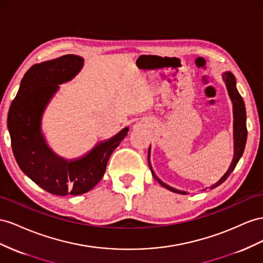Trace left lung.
<instances>
[{
	"label": "left lung",
	"instance_id": "8db88e82",
	"mask_svg": "<svg viewBox=\"0 0 263 263\" xmlns=\"http://www.w3.org/2000/svg\"><path fill=\"white\" fill-rule=\"evenodd\" d=\"M222 80L226 83V87L227 90H228V95L231 99L232 103V110H233V158L231 164L227 170L226 174L220 178L216 183L211 184L209 187V189H214L216 187H218L219 184H221L223 181H226V179L228 178L229 175L233 172V169L236 168L238 161L240 160L241 156H242L243 152H245V147H246V143H247V114H246V106H245V102L242 97L240 96L239 91L237 89V82H236V77L231 72H223L222 73ZM148 165L149 168H151V172L154 178L157 180L162 187L167 188L168 190L173 191V193L176 194H180V195H186L188 194L187 191L183 190H179L176 189L169 184L165 183L164 181H161L156 174L154 173L152 164H151V147L148 149ZM207 189V188H205ZM203 189V190H205Z\"/></svg>",
	"mask_w": 263,
	"mask_h": 263
}]
</instances>
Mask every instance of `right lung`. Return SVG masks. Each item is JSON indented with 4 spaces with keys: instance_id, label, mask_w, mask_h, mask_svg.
<instances>
[{
    "instance_id": "right-lung-1",
    "label": "right lung",
    "mask_w": 263,
    "mask_h": 263,
    "mask_svg": "<svg viewBox=\"0 0 263 263\" xmlns=\"http://www.w3.org/2000/svg\"><path fill=\"white\" fill-rule=\"evenodd\" d=\"M83 66L84 59L72 54L35 64L21 81L9 110L8 128L17 165L41 188L58 196L83 195L93 189L103 178L111 153L129 130L125 127L74 159L61 157L48 146L42 132L45 108L59 85L72 81Z\"/></svg>"
}]
</instances>
